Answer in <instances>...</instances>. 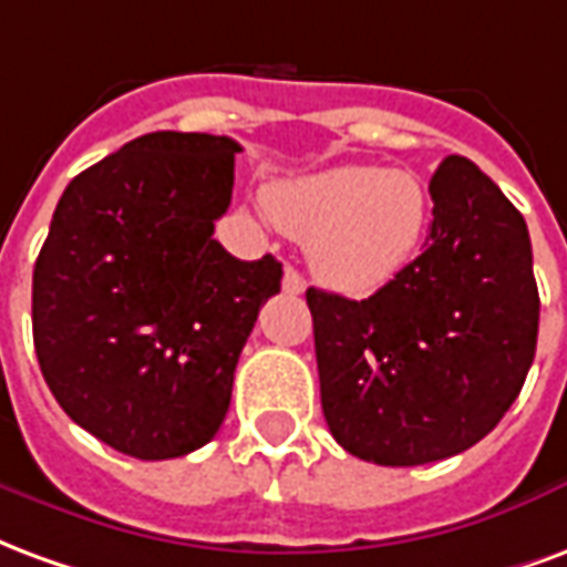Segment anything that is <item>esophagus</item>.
<instances>
[{
	"label": "esophagus",
	"mask_w": 567,
	"mask_h": 567,
	"mask_svg": "<svg viewBox=\"0 0 567 567\" xmlns=\"http://www.w3.org/2000/svg\"><path fill=\"white\" fill-rule=\"evenodd\" d=\"M282 291L285 295H303V291H307V279H303V276H300L295 267H285Z\"/></svg>",
	"instance_id": "34e87169"
}]
</instances>
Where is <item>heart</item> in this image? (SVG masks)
Instances as JSON below:
<instances>
[{"mask_svg": "<svg viewBox=\"0 0 567 567\" xmlns=\"http://www.w3.org/2000/svg\"><path fill=\"white\" fill-rule=\"evenodd\" d=\"M285 234L307 239L309 267L346 295H370L413 264L431 224L427 185L410 169L340 163L267 187Z\"/></svg>", "mask_w": 567, "mask_h": 567, "instance_id": "heart-1", "label": "heart"}]
</instances>
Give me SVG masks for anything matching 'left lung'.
<instances>
[{
	"label": "left lung",
	"mask_w": 567,
	"mask_h": 567,
	"mask_svg": "<svg viewBox=\"0 0 567 567\" xmlns=\"http://www.w3.org/2000/svg\"><path fill=\"white\" fill-rule=\"evenodd\" d=\"M427 190L425 251L401 276L368 300L307 291L328 427L385 467L471 450L535 361L540 297L525 218L458 154Z\"/></svg>",
	"instance_id": "8db88e82"
}]
</instances>
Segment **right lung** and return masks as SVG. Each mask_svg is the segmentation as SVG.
I'll return each mask as SVG.
<instances>
[{
    "label": "right lung",
    "mask_w": 567,
    "mask_h": 567,
    "mask_svg": "<svg viewBox=\"0 0 567 567\" xmlns=\"http://www.w3.org/2000/svg\"><path fill=\"white\" fill-rule=\"evenodd\" d=\"M227 136L148 133L75 175L32 270V343L66 416L161 462L221 427L234 370L282 264L224 251Z\"/></svg>",
    "instance_id": "add662e5"
}]
</instances>
